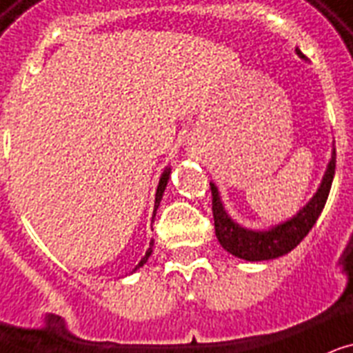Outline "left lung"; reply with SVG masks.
I'll list each match as a JSON object with an SVG mask.
<instances>
[{
    "label": "left lung",
    "mask_w": 353,
    "mask_h": 353,
    "mask_svg": "<svg viewBox=\"0 0 353 353\" xmlns=\"http://www.w3.org/2000/svg\"><path fill=\"white\" fill-rule=\"evenodd\" d=\"M296 54L300 59H305L300 49H296ZM333 174H335V149L332 152V160L327 163L326 173L322 176L321 188L316 190L313 199L294 215L293 219L272 226L269 230H248V228L237 225L236 221H232L230 215L226 214L223 202H221L217 185L210 182L215 236L219 239L221 247L225 248L226 252H230L232 256L247 259V261L274 259L291 252L310 234V230L319 219V215L324 210V204H326L330 190H332Z\"/></svg>",
    "instance_id": "1"
}]
</instances>
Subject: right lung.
I'll list each match as a JSON object with an SVG mask.
<instances>
[{
  "label": "right lung",
  "instance_id": "1",
  "mask_svg": "<svg viewBox=\"0 0 353 353\" xmlns=\"http://www.w3.org/2000/svg\"><path fill=\"white\" fill-rule=\"evenodd\" d=\"M169 173H171V169H165L162 173V176H160V182H158V188H157V199H154V214H157V210L158 206H160V201H162V195H163V191H165V185H168V180H169ZM152 245H154V241H151V245H149V248H147V252L145 256L141 258V261H139L138 265H136V269H139L141 265L145 263L147 259H149V256L152 254ZM134 269V270H136Z\"/></svg>",
  "mask_w": 353,
  "mask_h": 353
}]
</instances>
